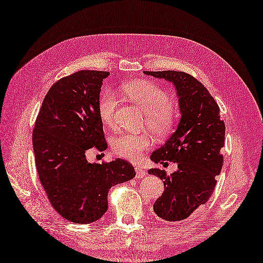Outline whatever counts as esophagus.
Returning <instances> with one entry per match:
<instances>
[{"label":"esophagus","mask_w":263,"mask_h":263,"mask_svg":"<svg viewBox=\"0 0 263 263\" xmlns=\"http://www.w3.org/2000/svg\"><path fill=\"white\" fill-rule=\"evenodd\" d=\"M135 171H136V177H137V178H143V177H145L146 174H147V173H146L144 170L140 168V167H136Z\"/></svg>","instance_id":"1"}]
</instances>
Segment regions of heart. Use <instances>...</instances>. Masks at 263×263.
I'll list each match as a JSON object with an SVG mask.
<instances>
[{"label":"heart","instance_id":"b5f03b06","mask_svg":"<svg viewBox=\"0 0 263 263\" xmlns=\"http://www.w3.org/2000/svg\"><path fill=\"white\" fill-rule=\"evenodd\" d=\"M121 91L146 111V125L156 137L164 138L174 130L178 111L170 102V95L164 89L149 81H133L125 83ZM116 107L117 98L114 92L107 90L100 95L98 112L105 125H112ZM151 144L152 140L148 136L121 134L112 139L111 148L115 155L129 161H138L143 152L149 148Z\"/></svg>","mask_w":263,"mask_h":263}]
</instances>
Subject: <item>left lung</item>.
<instances>
[{
    "label": "left lung",
    "mask_w": 263,
    "mask_h": 263,
    "mask_svg": "<svg viewBox=\"0 0 263 263\" xmlns=\"http://www.w3.org/2000/svg\"><path fill=\"white\" fill-rule=\"evenodd\" d=\"M144 73L172 82L178 98L181 118L176 130L151 155L156 164L177 163V171L170 176L157 168L148 173L161 178L165 189L154 203V212L165 221H182L213 193L223 165L220 151L224 146L226 125L216 101L194 77L172 70Z\"/></svg>",
    "instance_id": "1"
}]
</instances>
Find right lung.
Listing matches in <instances>:
<instances>
[{"instance_id": "obj_1", "label": "right lung", "mask_w": 263, "mask_h": 263, "mask_svg": "<svg viewBox=\"0 0 263 263\" xmlns=\"http://www.w3.org/2000/svg\"><path fill=\"white\" fill-rule=\"evenodd\" d=\"M107 71L81 70L57 81L43 99L32 135L35 166L50 203L66 220L88 224L108 209L111 186L135 177L125 159L89 163L88 149L107 148L98 112Z\"/></svg>"}]
</instances>
